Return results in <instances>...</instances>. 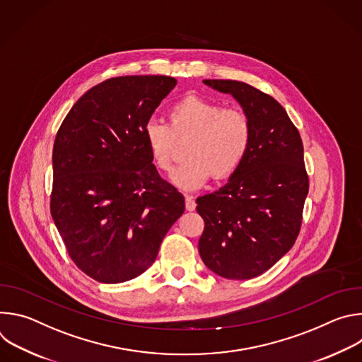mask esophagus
Segmentation results:
<instances>
[{"instance_id": "esophagus-1", "label": "esophagus", "mask_w": 362, "mask_h": 362, "mask_svg": "<svg viewBox=\"0 0 362 362\" xmlns=\"http://www.w3.org/2000/svg\"><path fill=\"white\" fill-rule=\"evenodd\" d=\"M185 203H186V211L192 212V211H194V209H196V202H194L193 196L186 194V197H185Z\"/></svg>"}]
</instances>
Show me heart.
<instances>
[{
    "instance_id": "1",
    "label": "heart",
    "mask_w": 362,
    "mask_h": 362,
    "mask_svg": "<svg viewBox=\"0 0 362 362\" xmlns=\"http://www.w3.org/2000/svg\"><path fill=\"white\" fill-rule=\"evenodd\" d=\"M168 124L148 120L143 137L153 163L170 172L176 141H185L186 160L173 172L172 182L186 190L202 187L211 175L216 180L232 176L246 158L252 126L249 117L221 103L187 95L169 109Z\"/></svg>"
}]
</instances>
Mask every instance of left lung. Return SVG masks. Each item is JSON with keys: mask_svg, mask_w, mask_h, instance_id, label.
Returning <instances> with one entry per match:
<instances>
[{"mask_svg": "<svg viewBox=\"0 0 362 362\" xmlns=\"http://www.w3.org/2000/svg\"><path fill=\"white\" fill-rule=\"evenodd\" d=\"M230 94L252 126L246 158L219 190L196 199L204 221L203 264L226 279L267 272L293 246L300 229L308 175L298 129L279 103L246 83L203 80Z\"/></svg>", "mask_w": 362, "mask_h": 362, "instance_id": "1", "label": "left lung"}]
</instances>
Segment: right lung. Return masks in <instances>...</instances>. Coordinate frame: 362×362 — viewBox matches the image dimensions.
I'll use <instances>...</instances> for the list:
<instances>
[{
    "label": "right lung",
    "instance_id": "1",
    "mask_svg": "<svg viewBox=\"0 0 362 362\" xmlns=\"http://www.w3.org/2000/svg\"><path fill=\"white\" fill-rule=\"evenodd\" d=\"M176 83L109 78L77 100L56 136L51 216L73 262L97 282L141 275L185 212L183 194L159 176L143 137Z\"/></svg>",
    "mask_w": 362,
    "mask_h": 362
}]
</instances>
